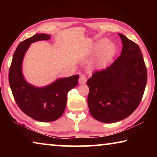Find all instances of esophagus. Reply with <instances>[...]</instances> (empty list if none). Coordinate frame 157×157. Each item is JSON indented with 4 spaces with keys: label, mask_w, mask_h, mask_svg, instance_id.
I'll return each instance as SVG.
<instances>
[{
    "label": "esophagus",
    "mask_w": 157,
    "mask_h": 157,
    "mask_svg": "<svg viewBox=\"0 0 157 157\" xmlns=\"http://www.w3.org/2000/svg\"><path fill=\"white\" fill-rule=\"evenodd\" d=\"M86 82V76L84 75H82L80 77H79V84H85Z\"/></svg>",
    "instance_id": "1"
}]
</instances>
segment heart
I'll use <instances>...</instances> for the list:
<instances>
[{
	"label": "heart",
	"instance_id": "heart-1",
	"mask_svg": "<svg viewBox=\"0 0 157 157\" xmlns=\"http://www.w3.org/2000/svg\"><path fill=\"white\" fill-rule=\"evenodd\" d=\"M95 51H97L96 54L89 64L91 70L100 69L107 65L115 55L116 47L113 42L102 39L95 42L90 53Z\"/></svg>",
	"mask_w": 157,
	"mask_h": 157
}]
</instances>
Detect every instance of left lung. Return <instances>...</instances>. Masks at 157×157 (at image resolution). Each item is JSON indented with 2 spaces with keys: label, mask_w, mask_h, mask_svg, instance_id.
I'll list each match as a JSON object with an SVG mask.
<instances>
[{
  "label": "left lung",
  "mask_w": 157,
  "mask_h": 157,
  "mask_svg": "<svg viewBox=\"0 0 157 157\" xmlns=\"http://www.w3.org/2000/svg\"><path fill=\"white\" fill-rule=\"evenodd\" d=\"M118 35L123 43L120 56L87 81L90 113L105 123L131 115L139 107L147 83V68L139 46L123 34Z\"/></svg>",
  "instance_id": "1"
}]
</instances>
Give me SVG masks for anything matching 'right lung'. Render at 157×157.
Returning a JSON list of instances; mask_svg holds the SVG:
<instances>
[{"mask_svg":"<svg viewBox=\"0 0 157 157\" xmlns=\"http://www.w3.org/2000/svg\"><path fill=\"white\" fill-rule=\"evenodd\" d=\"M50 35L36 34L18 44L13 55L9 71V83L13 96L21 110L40 122H52L65 110L68 92L78 84L79 75L59 78L44 87H36L25 80L22 72L23 57L32 43L48 40Z\"/></svg>","mask_w":157,"mask_h":157,"instance_id":"obj_1","label":"right lung"}]
</instances>
